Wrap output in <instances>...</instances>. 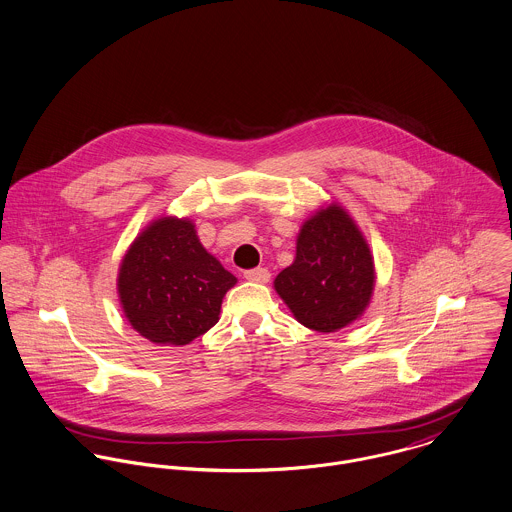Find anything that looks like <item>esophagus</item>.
Wrapping results in <instances>:
<instances>
[{"mask_svg": "<svg viewBox=\"0 0 512 512\" xmlns=\"http://www.w3.org/2000/svg\"><path fill=\"white\" fill-rule=\"evenodd\" d=\"M244 278L248 282H256V284H266L270 282V272L266 268H252V270H246L244 272Z\"/></svg>", "mask_w": 512, "mask_h": 512, "instance_id": "esophagus-1", "label": "esophagus"}]
</instances>
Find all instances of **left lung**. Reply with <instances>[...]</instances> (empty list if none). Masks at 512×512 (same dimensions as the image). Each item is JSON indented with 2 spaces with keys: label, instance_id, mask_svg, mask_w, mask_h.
I'll return each instance as SVG.
<instances>
[{
  "label": "left lung",
  "instance_id": "left-lung-1",
  "mask_svg": "<svg viewBox=\"0 0 512 512\" xmlns=\"http://www.w3.org/2000/svg\"><path fill=\"white\" fill-rule=\"evenodd\" d=\"M295 319L319 333L355 321L374 288V266L363 234L341 207L301 226L292 266L274 282Z\"/></svg>",
  "mask_w": 512,
  "mask_h": 512
}]
</instances>
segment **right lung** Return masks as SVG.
<instances>
[{
    "label": "right lung",
    "mask_w": 512,
    "mask_h": 512,
    "mask_svg": "<svg viewBox=\"0 0 512 512\" xmlns=\"http://www.w3.org/2000/svg\"><path fill=\"white\" fill-rule=\"evenodd\" d=\"M236 278L195 234L191 220L159 219L128 250L118 292L132 327L151 343L187 345L219 321Z\"/></svg>",
    "instance_id": "right-lung-1"
}]
</instances>
